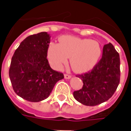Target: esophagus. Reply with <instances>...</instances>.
Segmentation results:
<instances>
[{"label":"esophagus","mask_w":131,"mask_h":131,"mask_svg":"<svg viewBox=\"0 0 131 131\" xmlns=\"http://www.w3.org/2000/svg\"><path fill=\"white\" fill-rule=\"evenodd\" d=\"M71 77V75H69V74H64V78H65L66 79H70Z\"/></svg>","instance_id":"esophagus-1"}]
</instances>
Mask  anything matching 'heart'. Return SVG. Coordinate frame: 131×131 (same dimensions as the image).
<instances>
[{"mask_svg":"<svg viewBox=\"0 0 131 131\" xmlns=\"http://www.w3.org/2000/svg\"><path fill=\"white\" fill-rule=\"evenodd\" d=\"M101 54L98 42L86 38L64 36L60 44L52 43L48 48V58L51 64L59 69L70 57V64L75 71L84 72L96 63Z\"/></svg>","mask_w":131,"mask_h":131,"instance_id":"1","label":"heart"}]
</instances>
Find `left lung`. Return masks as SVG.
<instances>
[{"instance_id":"1","label":"left lung","mask_w":131,"mask_h":131,"mask_svg":"<svg viewBox=\"0 0 131 131\" xmlns=\"http://www.w3.org/2000/svg\"><path fill=\"white\" fill-rule=\"evenodd\" d=\"M77 77L83 83L73 94L77 101L86 106H96L107 101L120 82V57L112 44L104 45L102 58L93 69Z\"/></svg>"}]
</instances>
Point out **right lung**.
I'll return each mask as SVG.
<instances>
[{"mask_svg": "<svg viewBox=\"0 0 131 131\" xmlns=\"http://www.w3.org/2000/svg\"><path fill=\"white\" fill-rule=\"evenodd\" d=\"M50 36L40 32L27 37L16 49L9 69L15 93L27 101H42L48 97L55 83L64 79L53 70L47 59Z\"/></svg>", "mask_w": 131, "mask_h": 131, "instance_id": "add662e5", "label": "right lung"}]
</instances>
